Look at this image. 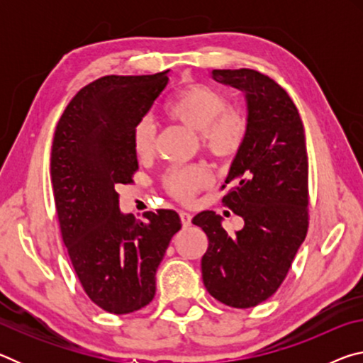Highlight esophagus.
<instances>
[{"label":"esophagus","mask_w":363,"mask_h":363,"mask_svg":"<svg viewBox=\"0 0 363 363\" xmlns=\"http://www.w3.org/2000/svg\"><path fill=\"white\" fill-rule=\"evenodd\" d=\"M179 218H181V223H182L184 227H189L190 224H192V216H190L189 213L181 211V213H179Z\"/></svg>","instance_id":"esophagus-1"}]
</instances>
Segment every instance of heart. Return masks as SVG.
<instances>
[{"label":"heart","instance_id":"b5f03b06","mask_svg":"<svg viewBox=\"0 0 363 363\" xmlns=\"http://www.w3.org/2000/svg\"><path fill=\"white\" fill-rule=\"evenodd\" d=\"M164 113L200 134L201 147L220 162L235 158L248 136L247 118L235 108L227 107V99L205 84H190L174 96ZM157 130L152 120H139L133 128L131 144L138 158H149L155 152ZM211 184L203 167L173 168L164 177V189L181 201H190Z\"/></svg>","mask_w":363,"mask_h":363}]
</instances>
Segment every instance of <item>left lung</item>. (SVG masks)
<instances>
[{
    "label": "left lung",
    "instance_id": "left-lung-1",
    "mask_svg": "<svg viewBox=\"0 0 363 363\" xmlns=\"http://www.w3.org/2000/svg\"><path fill=\"white\" fill-rule=\"evenodd\" d=\"M240 89L248 106V136L223 189L224 206L245 225L229 235L219 214L192 219L208 237L201 277L214 299L248 309L272 296L285 280L309 227V162L303 120L272 78L251 69L213 70Z\"/></svg>",
    "mask_w": 363,
    "mask_h": 363
}]
</instances>
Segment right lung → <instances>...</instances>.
Wrapping results in <instances>:
<instances>
[{
    "label": "right lung",
    "instance_id": "right-lung-1",
    "mask_svg": "<svg viewBox=\"0 0 363 363\" xmlns=\"http://www.w3.org/2000/svg\"><path fill=\"white\" fill-rule=\"evenodd\" d=\"M155 75H108L79 89L56 126L51 182L62 240L84 293L101 309L123 315L155 296V274L174 233L173 210L123 214L118 189L138 171L133 128L168 84Z\"/></svg>",
    "mask_w": 363,
    "mask_h": 363
}]
</instances>
